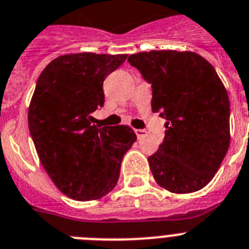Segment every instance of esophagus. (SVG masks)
I'll use <instances>...</instances> for the list:
<instances>
[{"label":"esophagus","mask_w":249,"mask_h":249,"mask_svg":"<svg viewBox=\"0 0 249 249\" xmlns=\"http://www.w3.org/2000/svg\"><path fill=\"white\" fill-rule=\"evenodd\" d=\"M135 134H137L138 139H142V138H144L146 135V131L142 130V129H135Z\"/></svg>","instance_id":"esophagus-1"}]
</instances>
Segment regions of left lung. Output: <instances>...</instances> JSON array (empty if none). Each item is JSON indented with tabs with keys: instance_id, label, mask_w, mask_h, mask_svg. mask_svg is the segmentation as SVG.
Instances as JSON below:
<instances>
[{
	"instance_id": "8db88e82",
	"label": "left lung",
	"mask_w": 249,
	"mask_h": 249,
	"mask_svg": "<svg viewBox=\"0 0 249 249\" xmlns=\"http://www.w3.org/2000/svg\"><path fill=\"white\" fill-rule=\"evenodd\" d=\"M151 85V109L166 119L165 137L149 157L155 181L173 193L202 189L229 148V98L214 68L198 53L150 51L127 57Z\"/></svg>"
}]
</instances>
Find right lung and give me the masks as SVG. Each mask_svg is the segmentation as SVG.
<instances>
[{"mask_svg":"<svg viewBox=\"0 0 249 249\" xmlns=\"http://www.w3.org/2000/svg\"><path fill=\"white\" fill-rule=\"evenodd\" d=\"M127 55L60 56L41 72L29 109L30 134L41 164L65 196L99 199L118 183L137 134L127 125L98 127L90 114L103 107V84Z\"/></svg>","mask_w":249,"mask_h":249,"instance_id":"1","label":"right lung"}]
</instances>
